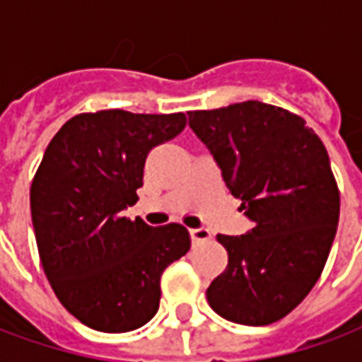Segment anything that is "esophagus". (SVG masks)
<instances>
[{
  "label": "esophagus",
  "instance_id": "obj_1",
  "mask_svg": "<svg viewBox=\"0 0 362 362\" xmlns=\"http://www.w3.org/2000/svg\"><path fill=\"white\" fill-rule=\"evenodd\" d=\"M189 236H192L194 243H204V240H209V238H211V230L205 227L192 228V230H189Z\"/></svg>",
  "mask_w": 362,
  "mask_h": 362
}]
</instances>
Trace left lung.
<instances>
[{"label": "left lung", "instance_id": "left-lung-1", "mask_svg": "<svg viewBox=\"0 0 362 362\" xmlns=\"http://www.w3.org/2000/svg\"><path fill=\"white\" fill-rule=\"evenodd\" d=\"M188 119L254 223L246 235L217 236L228 266L207 303L228 322L273 324L310 293L334 244L339 189L326 147L300 116L258 100Z\"/></svg>", "mask_w": 362, "mask_h": 362}]
</instances>
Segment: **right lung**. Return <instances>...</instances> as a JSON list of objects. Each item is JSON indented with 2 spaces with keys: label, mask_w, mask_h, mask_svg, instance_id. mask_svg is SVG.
I'll list each match as a JSON object with an SVG mask.
<instances>
[{
  "label": "right lung",
  "mask_w": 362,
  "mask_h": 362,
  "mask_svg": "<svg viewBox=\"0 0 362 362\" xmlns=\"http://www.w3.org/2000/svg\"><path fill=\"white\" fill-rule=\"evenodd\" d=\"M184 126L182 112L100 110L67 119L46 147L30 186L38 254L59 303L96 332L147 324L158 310L160 275L189 250L178 223L124 217L149 151Z\"/></svg>",
  "instance_id": "add662e5"
}]
</instances>
